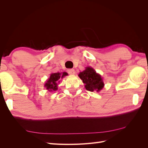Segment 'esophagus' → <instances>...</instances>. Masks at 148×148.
<instances>
[{"mask_svg": "<svg viewBox=\"0 0 148 148\" xmlns=\"http://www.w3.org/2000/svg\"><path fill=\"white\" fill-rule=\"evenodd\" d=\"M68 73L70 75H74L75 73V71L74 69H69L68 70Z\"/></svg>", "mask_w": 148, "mask_h": 148, "instance_id": "34e87169", "label": "esophagus"}]
</instances>
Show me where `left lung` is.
I'll return each instance as SVG.
<instances>
[{
    "instance_id": "8db88e82",
    "label": "left lung",
    "mask_w": 148,
    "mask_h": 148,
    "mask_svg": "<svg viewBox=\"0 0 148 148\" xmlns=\"http://www.w3.org/2000/svg\"><path fill=\"white\" fill-rule=\"evenodd\" d=\"M78 77L85 84V87L88 91L99 92L104 86L103 77L90 66L85 67V70L80 72Z\"/></svg>"
}]
</instances>
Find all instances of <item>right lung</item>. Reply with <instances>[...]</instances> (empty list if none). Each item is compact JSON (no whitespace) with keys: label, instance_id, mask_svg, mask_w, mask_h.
Segmentation results:
<instances>
[{"label":"right lung","instance_id":"right-lung-1","mask_svg":"<svg viewBox=\"0 0 148 148\" xmlns=\"http://www.w3.org/2000/svg\"><path fill=\"white\" fill-rule=\"evenodd\" d=\"M67 75H68V74L66 72H61V73L57 72V73H51L50 77L45 82L44 87L49 92L57 90L58 88V84L60 82L62 78Z\"/></svg>","mask_w":148,"mask_h":148}]
</instances>
